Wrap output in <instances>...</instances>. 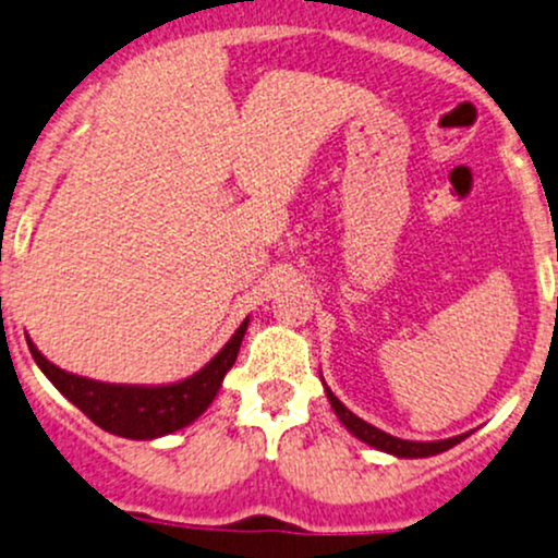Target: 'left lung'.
Listing matches in <instances>:
<instances>
[{
  "label": "left lung",
  "instance_id": "obj_1",
  "mask_svg": "<svg viewBox=\"0 0 558 558\" xmlns=\"http://www.w3.org/2000/svg\"><path fill=\"white\" fill-rule=\"evenodd\" d=\"M323 387H326V384H323ZM326 397H328L330 408H333V413L339 415L341 424L347 426L349 434H354V437H357L360 442L371 445V448H376V450H381V452H389V456H397V458H428V456H437V452H445V450H450L452 445L463 442V439H466L469 434H471V432L458 434V437L437 439V442H413V439L391 437V434L381 432V428H376L373 424H368V421L357 418V415H354L352 410H349L344 402H341L339 397H336L328 387H326Z\"/></svg>",
  "mask_w": 558,
  "mask_h": 558
}]
</instances>
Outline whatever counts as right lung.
Here are the masks:
<instances>
[{
    "mask_svg": "<svg viewBox=\"0 0 558 558\" xmlns=\"http://www.w3.org/2000/svg\"><path fill=\"white\" fill-rule=\"evenodd\" d=\"M246 328L248 317L238 326L228 344L219 349L204 368L195 371L193 376L182 378V381L158 384V387H145V384H106L95 381V378L76 376V373H69L50 363L28 336L26 341L41 373L89 421H95L97 426L116 434V437L158 439L167 437L171 432H180V428L193 424L198 415H204V410L211 405L219 387H222L225 376H228L232 363H235Z\"/></svg>",
    "mask_w": 558,
    "mask_h": 558,
    "instance_id": "right-lung-1",
    "label": "right lung"
}]
</instances>
